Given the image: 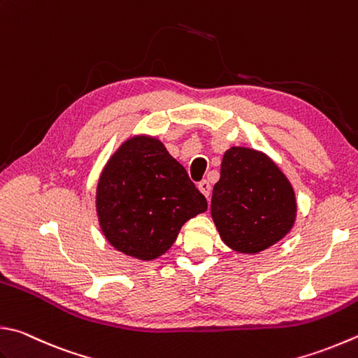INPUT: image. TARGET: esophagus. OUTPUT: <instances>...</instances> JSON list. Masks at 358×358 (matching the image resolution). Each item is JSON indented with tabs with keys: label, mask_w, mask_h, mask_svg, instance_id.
<instances>
[{
	"label": "esophagus",
	"mask_w": 358,
	"mask_h": 358,
	"mask_svg": "<svg viewBox=\"0 0 358 358\" xmlns=\"http://www.w3.org/2000/svg\"><path fill=\"white\" fill-rule=\"evenodd\" d=\"M198 188H199V192L208 199V196H210V184H208L207 180H201L198 184Z\"/></svg>",
	"instance_id": "34e87169"
}]
</instances>
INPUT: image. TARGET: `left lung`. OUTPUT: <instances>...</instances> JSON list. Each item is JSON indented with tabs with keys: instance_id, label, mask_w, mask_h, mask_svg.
I'll use <instances>...</instances> for the list:
<instances>
[{
	"instance_id": "left-lung-1",
	"label": "left lung",
	"mask_w": 358,
	"mask_h": 358,
	"mask_svg": "<svg viewBox=\"0 0 358 358\" xmlns=\"http://www.w3.org/2000/svg\"><path fill=\"white\" fill-rule=\"evenodd\" d=\"M296 210L292 184L266 154L241 146L224 152L210 212L229 248L243 254L265 251L292 231Z\"/></svg>"
}]
</instances>
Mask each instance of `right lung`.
<instances>
[{
  "label": "right lung",
  "instance_id": "1",
  "mask_svg": "<svg viewBox=\"0 0 358 358\" xmlns=\"http://www.w3.org/2000/svg\"><path fill=\"white\" fill-rule=\"evenodd\" d=\"M207 201L160 140L136 136L107 162L96 187V212L107 241L129 257L154 260Z\"/></svg>",
  "mask_w": 358,
  "mask_h": 358
}]
</instances>
